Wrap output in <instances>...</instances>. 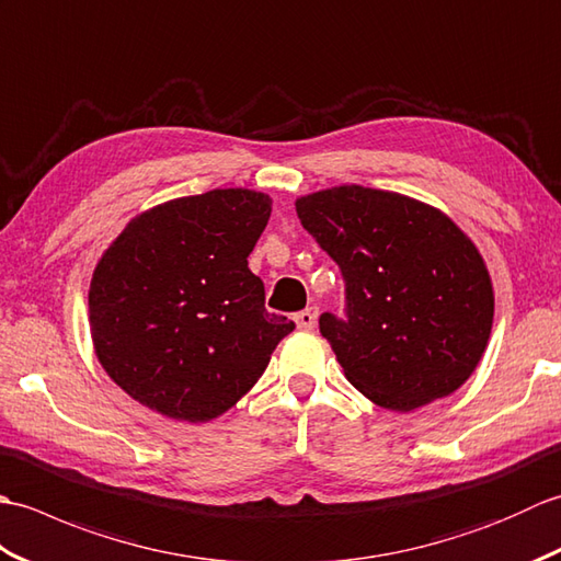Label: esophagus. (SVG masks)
<instances>
[{
  "mask_svg": "<svg viewBox=\"0 0 561 561\" xmlns=\"http://www.w3.org/2000/svg\"><path fill=\"white\" fill-rule=\"evenodd\" d=\"M296 325H299L301 330H313L316 328V323H318V308L316 306H311V308H306V311H301V313H296Z\"/></svg>",
  "mask_w": 561,
  "mask_h": 561,
  "instance_id": "1",
  "label": "esophagus"
}]
</instances>
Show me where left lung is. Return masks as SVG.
<instances>
[{"label": "left lung", "mask_w": 561, "mask_h": 561, "mask_svg": "<svg viewBox=\"0 0 561 561\" xmlns=\"http://www.w3.org/2000/svg\"><path fill=\"white\" fill-rule=\"evenodd\" d=\"M337 262L344 318L320 316L350 383L386 410L450 396L480 364L494 294L478 248L446 214L386 190L340 185L296 199Z\"/></svg>", "instance_id": "obj_1"}]
</instances>
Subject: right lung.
<instances>
[{
	"instance_id": "add662e5",
	"label": "right lung",
	"mask_w": 561,
	"mask_h": 561,
	"mask_svg": "<svg viewBox=\"0 0 561 561\" xmlns=\"http://www.w3.org/2000/svg\"><path fill=\"white\" fill-rule=\"evenodd\" d=\"M272 199L243 187L171 199L127 224L89 289L93 347L129 398L181 422L224 414L296 328L248 270Z\"/></svg>"
}]
</instances>
